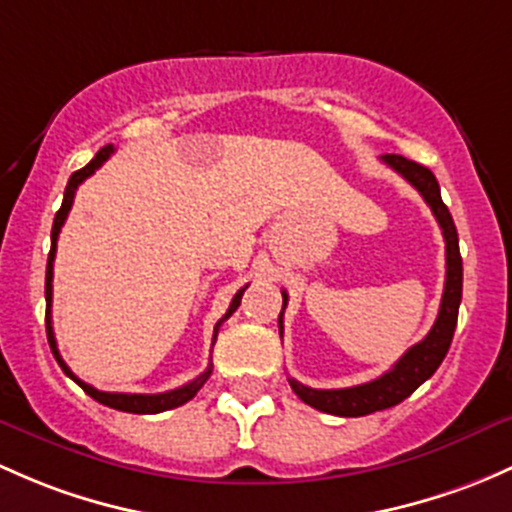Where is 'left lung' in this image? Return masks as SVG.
<instances>
[{
    "instance_id": "1",
    "label": "left lung",
    "mask_w": 512,
    "mask_h": 512,
    "mask_svg": "<svg viewBox=\"0 0 512 512\" xmlns=\"http://www.w3.org/2000/svg\"><path fill=\"white\" fill-rule=\"evenodd\" d=\"M383 161L397 174L405 176L410 184L422 193L427 206L432 208L434 218H437L441 233L446 242V282L444 294H441L439 316L434 321L432 331L422 338L419 343L402 355L392 370L380 375V378L370 380V383L341 387V390H314V387L301 385L299 380L289 378V385L297 392L299 400L311 405L314 410L326 414H338V417H365L378 410L400 405L405 397H410L424 380L432 378L446 358L454 338L456 319H459V304H461V287H464V267H461V252H459V233H456L454 218H451L449 208L441 201V191L437 179L427 166L410 161L400 154H385ZM287 292H282V314L287 306ZM282 314H279V333H282Z\"/></svg>"
}]
</instances>
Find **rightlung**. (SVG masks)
Wrapping results in <instances>:
<instances>
[{"label": "right lung", "instance_id": "1", "mask_svg": "<svg viewBox=\"0 0 512 512\" xmlns=\"http://www.w3.org/2000/svg\"><path fill=\"white\" fill-rule=\"evenodd\" d=\"M115 152V147L112 144H107V147H102L98 154H95V159L90 161V164H85L83 169L75 171V174L68 179V186H66V193H63V203L61 208H58L56 218H53V228H51V252H48V265H46V336H48V346H51L53 355H56L58 365L63 368V373L68 375V378L75 380L80 387H83L85 392H88L93 400H98L100 405L105 407H112V410H120V412H132V414H157V412H166V410H174V407H181L186 405L188 400H193L196 397V392L201 390L203 383H206L208 378H211V365L206 368V373L198 375L196 380H191V383L176 387V390H169V392H159V395H127V392H102V390H95L93 385L83 383L80 378H75L73 370L68 368L66 360L61 358V353H58V346H56V336H53V321H51V301H53V260H56V242H58V233H61L63 223H66L68 218V211H71L73 206V198H75V191H78V186L83 184L88 176H93L95 171L100 169L102 164H105L107 159H110V154ZM247 284L240 289L238 294H235L233 301H230V309L225 311L223 319L215 324V331H213V343H215V336H218V328L223 324L225 319H230L233 316V311L240 306V299L242 294H245Z\"/></svg>", "mask_w": 512, "mask_h": 512}]
</instances>
